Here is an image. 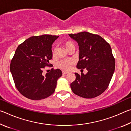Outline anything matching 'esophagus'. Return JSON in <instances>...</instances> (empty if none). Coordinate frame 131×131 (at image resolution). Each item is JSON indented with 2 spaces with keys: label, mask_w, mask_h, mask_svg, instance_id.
<instances>
[{
  "label": "esophagus",
  "mask_w": 131,
  "mask_h": 131,
  "mask_svg": "<svg viewBox=\"0 0 131 131\" xmlns=\"http://www.w3.org/2000/svg\"><path fill=\"white\" fill-rule=\"evenodd\" d=\"M68 72H65V71H63L62 72V74H68Z\"/></svg>",
  "instance_id": "esophagus-1"
}]
</instances>
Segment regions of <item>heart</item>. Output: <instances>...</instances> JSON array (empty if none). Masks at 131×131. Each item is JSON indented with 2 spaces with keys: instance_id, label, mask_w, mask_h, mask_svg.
I'll list each match as a JSON object with an SVG mask.
<instances>
[{
  "instance_id": "obj_1",
  "label": "heart",
  "mask_w": 131,
  "mask_h": 131,
  "mask_svg": "<svg viewBox=\"0 0 131 131\" xmlns=\"http://www.w3.org/2000/svg\"><path fill=\"white\" fill-rule=\"evenodd\" d=\"M64 46L65 47L66 49L68 50L72 46H74V45L70 41H66L65 43H64ZM55 52H56V49L54 48L53 50V55H55ZM74 63L75 62L73 59H64V60H61L58 62L57 63V66L60 69L68 71L72 68V66Z\"/></svg>"
}]
</instances>
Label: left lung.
<instances>
[{"instance_id":"obj_1","label":"left lung","mask_w":131,"mask_h":131,"mask_svg":"<svg viewBox=\"0 0 131 131\" xmlns=\"http://www.w3.org/2000/svg\"><path fill=\"white\" fill-rule=\"evenodd\" d=\"M79 46L77 68L88 70L87 74L75 73L76 80L70 84L73 92L87 99L96 97L109 85L115 69V59L107 41L98 35L87 32L69 34Z\"/></svg>"}]
</instances>
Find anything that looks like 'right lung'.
Segmentation results:
<instances>
[{
  "mask_svg": "<svg viewBox=\"0 0 131 131\" xmlns=\"http://www.w3.org/2000/svg\"><path fill=\"white\" fill-rule=\"evenodd\" d=\"M59 36L43 35L32 36L19 44L11 61L10 71L15 87L21 94L32 100H41L55 91L60 69L52 68L43 75L52 59V44Z\"/></svg>",
  "mask_w": 131,
  "mask_h": 131,
  "instance_id": "1",
  "label": "right lung"
}]
</instances>
